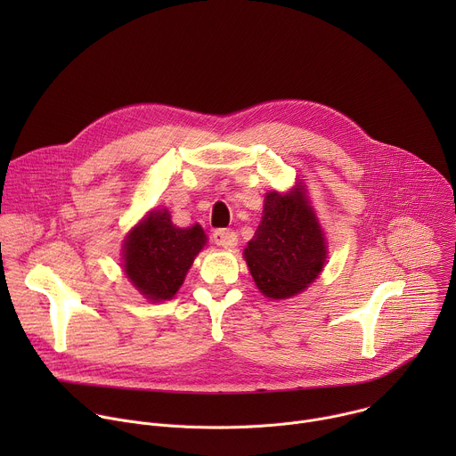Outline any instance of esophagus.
I'll return each instance as SVG.
<instances>
[{
  "instance_id": "34e87169",
  "label": "esophagus",
  "mask_w": 456,
  "mask_h": 456,
  "mask_svg": "<svg viewBox=\"0 0 456 456\" xmlns=\"http://www.w3.org/2000/svg\"><path fill=\"white\" fill-rule=\"evenodd\" d=\"M213 240L216 245H220L224 248H232L238 243V234L229 229H216L213 232Z\"/></svg>"
}]
</instances>
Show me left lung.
Masks as SVG:
<instances>
[{
    "label": "left lung",
    "instance_id": "1",
    "mask_svg": "<svg viewBox=\"0 0 456 456\" xmlns=\"http://www.w3.org/2000/svg\"><path fill=\"white\" fill-rule=\"evenodd\" d=\"M327 252L305 189L267 192L262 222L243 252L259 292L271 299L303 292L322 271Z\"/></svg>",
    "mask_w": 456,
    "mask_h": 456
}]
</instances>
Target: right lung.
<instances>
[{
    "instance_id": "1",
    "label": "right lung",
    "mask_w": 456,
    "mask_h": 456,
    "mask_svg": "<svg viewBox=\"0 0 456 456\" xmlns=\"http://www.w3.org/2000/svg\"><path fill=\"white\" fill-rule=\"evenodd\" d=\"M206 243L199 224L180 229L167 209L151 211L124 241V273L146 299H171Z\"/></svg>"
}]
</instances>
